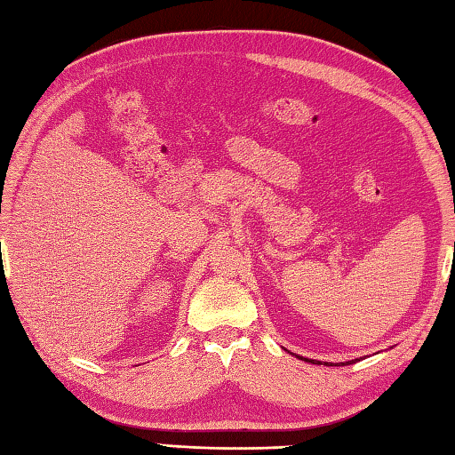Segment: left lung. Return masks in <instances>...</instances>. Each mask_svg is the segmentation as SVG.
I'll return each instance as SVG.
<instances>
[{
	"mask_svg": "<svg viewBox=\"0 0 455 455\" xmlns=\"http://www.w3.org/2000/svg\"><path fill=\"white\" fill-rule=\"evenodd\" d=\"M295 356H297V355H295ZM297 358H301V361H305V363H315V364L319 363V364H321V361H313V358H303V356H297ZM348 363H353V361H348ZM324 364H327V366H332V364H329V363H324ZM340 364L345 366V363H340Z\"/></svg>",
	"mask_w": 455,
	"mask_h": 455,
	"instance_id": "1",
	"label": "left lung"
}]
</instances>
